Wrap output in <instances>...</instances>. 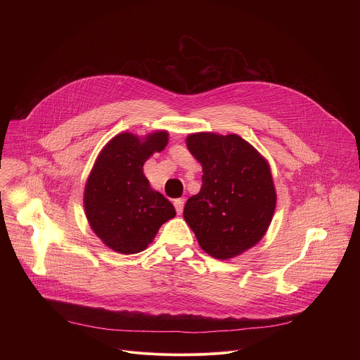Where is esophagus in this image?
Instances as JSON below:
<instances>
[{"label": "esophagus", "mask_w": 360, "mask_h": 360, "mask_svg": "<svg viewBox=\"0 0 360 360\" xmlns=\"http://www.w3.org/2000/svg\"><path fill=\"white\" fill-rule=\"evenodd\" d=\"M184 205H185V199L184 198H179V199L174 200V207H175L178 215H181L184 212Z\"/></svg>", "instance_id": "obj_1"}]
</instances>
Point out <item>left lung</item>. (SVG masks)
I'll use <instances>...</instances> for the list:
<instances>
[{
  "mask_svg": "<svg viewBox=\"0 0 360 360\" xmlns=\"http://www.w3.org/2000/svg\"><path fill=\"white\" fill-rule=\"evenodd\" d=\"M186 146L202 165V186L184 208L200 248L229 259L258 243L276 207L271 168L238 135L192 134Z\"/></svg>",
  "mask_w": 360,
  "mask_h": 360,
  "instance_id": "1",
  "label": "left lung"
}]
</instances>
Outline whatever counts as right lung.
I'll return each mask as SVG.
<instances>
[{
  "label": "right lung",
  "mask_w": 360,
  "mask_h": 360,
  "mask_svg": "<svg viewBox=\"0 0 360 360\" xmlns=\"http://www.w3.org/2000/svg\"><path fill=\"white\" fill-rule=\"evenodd\" d=\"M167 143L165 131L142 141L120 134L101 150L91 171L84 193L88 222L102 242L120 253L143 250L161 225L175 217L172 203L149 186L142 172L145 161Z\"/></svg>",
  "instance_id": "1"
}]
</instances>
